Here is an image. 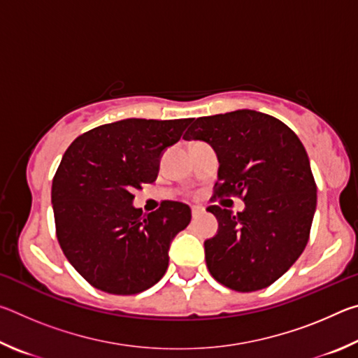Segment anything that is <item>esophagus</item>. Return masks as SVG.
<instances>
[{
  "mask_svg": "<svg viewBox=\"0 0 358 358\" xmlns=\"http://www.w3.org/2000/svg\"><path fill=\"white\" fill-rule=\"evenodd\" d=\"M191 213H192V217H197V216H201L203 213V208L197 207V205H194V207L191 208Z\"/></svg>",
  "mask_w": 358,
  "mask_h": 358,
  "instance_id": "esophagus-1",
  "label": "esophagus"
}]
</instances>
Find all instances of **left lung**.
I'll return each mask as SVG.
<instances>
[{
	"label": "left lung",
	"instance_id": "1",
	"mask_svg": "<svg viewBox=\"0 0 358 358\" xmlns=\"http://www.w3.org/2000/svg\"><path fill=\"white\" fill-rule=\"evenodd\" d=\"M183 138L216 151L215 197L245 202L237 215L220 205L207 208L220 222L203 243L211 276L237 292L268 287L310 240L317 187L305 147L282 121L248 108L197 118Z\"/></svg>",
	"mask_w": 358,
	"mask_h": 358
}]
</instances>
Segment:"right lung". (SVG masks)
Returning <instances> with one entry per match:
<instances>
[{"instance_id":"1","label":"right lung","mask_w":358,"mask_h":358,"mask_svg":"<svg viewBox=\"0 0 358 358\" xmlns=\"http://www.w3.org/2000/svg\"><path fill=\"white\" fill-rule=\"evenodd\" d=\"M192 121H115L78 136L66 150L52 183L57 238L93 287L132 295L164 276L169 248L189 224L191 208L164 201L142 215L132 205V192L156 180L162 151L177 143Z\"/></svg>"}]
</instances>
